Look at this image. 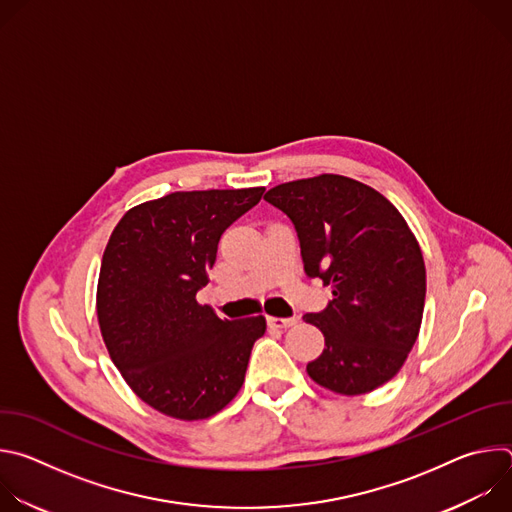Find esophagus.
Returning a JSON list of instances; mask_svg holds the SVG:
<instances>
[{"label":"esophagus","mask_w":512,"mask_h":512,"mask_svg":"<svg viewBox=\"0 0 512 512\" xmlns=\"http://www.w3.org/2000/svg\"><path fill=\"white\" fill-rule=\"evenodd\" d=\"M267 322L273 326V328H289L294 326L298 322V318H267Z\"/></svg>","instance_id":"34e87169"}]
</instances>
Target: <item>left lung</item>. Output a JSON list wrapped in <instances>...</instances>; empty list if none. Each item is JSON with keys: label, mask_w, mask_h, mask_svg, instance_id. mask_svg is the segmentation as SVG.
Listing matches in <instances>:
<instances>
[{"label": "left lung", "mask_w": 512, "mask_h": 512, "mask_svg": "<svg viewBox=\"0 0 512 512\" xmlns=\"http://www.w3.org/2000/svg\"><path fill=\"white\" fill-rule=\"evenodd\" d=\"M265 200L294 223L304 269L332 302L304 320L324 334L308 375L340 395L391 381L411 352L425 304V263L401 212L375 188L322 174L271 188Z\"/></svg>", "instance_id": "1"}]
</instances>
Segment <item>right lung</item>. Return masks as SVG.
I'll return each instance as SVG.
<instances>
[{"label": "right lung", "instance_id": "1", "mask_svg": "<svg viewBox=\"0 0 512 512\" xmlns=\"http://www.w3.org/2000/svg\"><path fill=\"white\" fill-rule=\"evenodd\" d=\"M265 188L172 192L129 208L103 253L97 318L111 360L156 411L206 419L243 387L265 318H218L196 302L221 235Z\"/></svg>", "mask_w": 512, "mask_h": 512}]
</instances>
